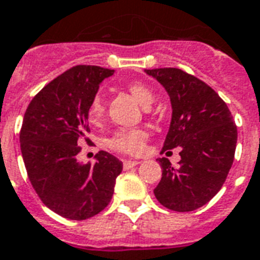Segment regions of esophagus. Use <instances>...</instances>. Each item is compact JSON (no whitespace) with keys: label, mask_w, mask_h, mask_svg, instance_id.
<instances>
[{"label":"esophagus","mask_w":260,"mask_h":260,"mask_svg":"<svg viewBox=\"0 0 260 260\" xmlns=\"http://www.w3.org/2000/svg\"><path fill=\"white\" fill-rule=\"evenodd\" d=\"M140 162L139 161H124V169H131V168H135L138 166Z\"/></svg>","instance_id":"1"}]
</instances>
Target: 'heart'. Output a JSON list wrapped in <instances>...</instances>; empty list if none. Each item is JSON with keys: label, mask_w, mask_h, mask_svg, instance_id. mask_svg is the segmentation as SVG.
<instances>
[{"label": "heart", "mask_w": 260, "mask_h": 260, "mask_svg": "<svg viewBox=\"0 0 260 260\" xmlns=\"http://www.w3.org/2000/svg\"><path fill=\"white\" fill-rule=\"evenodd\" d=\"M128 91L138 99V102L143 108H150L154 102V92L148 88L146 84L140 82H132L128 84ZM105 114V106L102 99L96 96L92 101L90 106L91 122H98L102 120ZM144 140H146V132L140 128H125L114 132L110 138L106 140L109 148L114 151L124 152V154H140L144 150Z\"/></svg>", "instance_id": "b5f03b06"}]
</instances>
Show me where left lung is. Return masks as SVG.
I'll return each mask as SVG.
<instances>
[{"label":"left lung","instance_id":"1","mask_svg":"<svg viewBox=\"0 0 260 260\" xmlns=\"http://www.w3.org/2000/svg\"><path fill=\"white\" fill-rule=\"evenodd\" d=\"M169 95L172 120L164 151L180 147L178 168L158 158L162 178L154 189L166 209L185 213L211 201L226 180L235 159L237 128L215 91L177 68L146 69ZM170 152V151H168Z\"/></svg>","mask_w":260,"mask_h":260}]
</instances>
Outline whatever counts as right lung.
I'll return each mask as SVG.
<instances>
[{
    "label": "right lung",
    "mask_w": 260,
    "mask_h": 260,
    "mask_svg": "<svg viewBox=\"0 0 260 260\" xmlns=\"http://www.w3.org/2000/svg\"><path fill=\"white\" fill-rule=\"evenodd\" d=\"M114 71L77 65L39 91L25 110L20 146L34 189L51 211L83 221L112 201L122 162L106 151L95 164L77 161L79 144L87 139L88 112L99 84Z\"/></svg>",
    "instance_id": "obj_1"
}]
</instances>
